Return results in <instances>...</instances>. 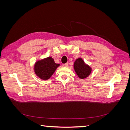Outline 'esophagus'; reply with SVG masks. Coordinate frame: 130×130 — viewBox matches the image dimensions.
I'll list each match as a JSON object with an SVG mask.
<instances>
[{
  "label": "esophagus",
  "mask_w": 130,
  "mask_h": 130,
  "mask_svg": "<svg viewBox=\"0 0 130 130\" xmlns=\"http://www.w3.org/2000/svg\"><path fill=\"white\" fill-rule=\"evenodd\" d=\"M68 63H65V64H63V67H67V66H68Z\"/></svg>",
  "instance_id": "34e87169"
}]
</instances>
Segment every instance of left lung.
<instances>
[{"instance_id":"obj_1","label":"left lung","mask_w":130,"mask_h":130,"mask_svg":"<svg viewBox=\"0 0 130 130\" xmlns=\"http://www.w3.org/2000/svg\"><path fill=\"white\" fill-rule=\"evenodd\" d=\"M74 68L77 76L81 79L88 77L92 72L91 68L85 64L81 58H78L75 61Z\"/></svg>"}]
</instances>
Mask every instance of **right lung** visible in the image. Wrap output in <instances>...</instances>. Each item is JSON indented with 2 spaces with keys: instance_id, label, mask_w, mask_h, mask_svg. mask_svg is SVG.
Returning <instances> with one entry per match:
<instances>
[{
  "instance_id": "1",
  "label": "right lung",
  "mask_w": 130,
  "mask_h": 130,
  "mask_svg": "<svg viewBox=\"0 0 130 130\" xmlns=\"http://www.w3.org/2000/svg\"><path fill=\"white\" fill-rule=\"evenodd\" d=\"M60 64L55 63L54 59L48 57L38 61L34 66L35 74L41 79L46 80L52 76Z\"/></svg>"
}]
</instances>
